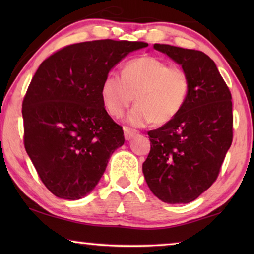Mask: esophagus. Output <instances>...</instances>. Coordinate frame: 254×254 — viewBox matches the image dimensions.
Masks as SVG:
<instances>
[{
	"label": "esophagus",
	"instance_id": "34e87169",
	"mask_svg": "<svg viewBox=\"0 0 254 254\" xmlns=\"http://www.w3.org/2000/svg\"><path fill=\"white\" fill-rule=\"evenodd\" d=\"M123 131H124V137H126V140H131L132 137L137 133V131L134 130V128H130L127 127H123Z\"/></svg>",
	"mask_w": 254,
	"mask_h": 254
}]
</instances>
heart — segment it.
Listing matches in <instances>:
<instances>
[{
	"instance_id": "heart-1",
	"label": "heart",
	"mask_w": 254,
	"mask_h": 254,
	"mask_svg": "<svg viewBox=\"0 0 254 254\" xmlns=\"http://www.w3.org/2000/svg\"><path fill=\"white\" fill-rule=\"evenodd\" d=\"M188 93L186 71L151 56L130 60L122 76L109 72L101 87L105 109L115 118L121 117L135 96L136 104L127 115V121L134 127H144L153 121L157 124L170 122L182 111Z\"/></svg>"
}]
</instances>
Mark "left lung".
<instances>
[{
  "mask_svg": "<svg viewBox=\"0 0 254 254\" xmlns=\"http://www.w3.org/2000/svg\"><path fill=\"white\" fill-rule=\"evenodd\" d=\"M189 78L177 117L148 132L151 149L142 165L150 190L168 204H187L212 186L233 140L232 96L216 65L198 50L154 44Z\"/></svg>",
  "mask_w": 254,
  "mask_h": 254,
  "instance_id": "1",
  "label": "left lung"
}]
</instances>
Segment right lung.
Instances as JSON below:
<instances>
[{"mask_svg":"<svg viewBox=\"0 0 254 254\" xmlns=\"http://www.w3.org/2000/svg\"><path fill=\"white\" fill-rule=\"evenodd\" d=\"M147 42L95 40L67 46L41 63L22 103L24 148L45 186L59 198L91 192L115 150L122 127L107 114L105 76Z\"/></svg>","mask_w":254,"mask_h":254,"instance_id":"1","label":"right lung"}]
</instances>
